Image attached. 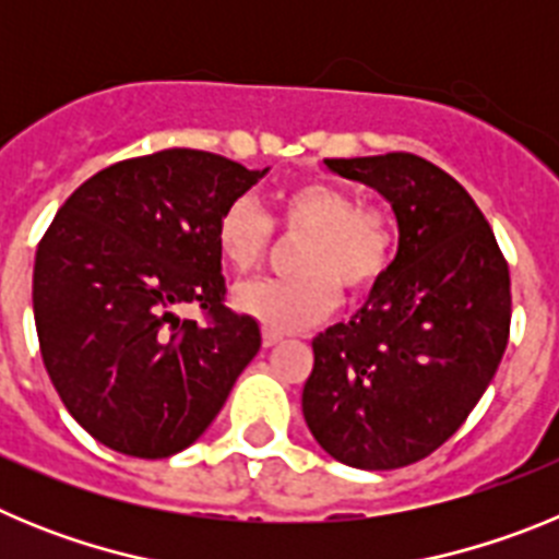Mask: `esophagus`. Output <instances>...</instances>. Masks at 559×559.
<instances>
[{"label": "esophagus", "mask_w": 559, "mask_h": 559, "mask_svg": "<svg viewBox=\"0 0 559 559\" xmlns=\"http://www.w3.org/2000/svg\"><path fill=\"white\" fill-rule=\"evenodd\" d=\"M280 341H283V335L271 333V330H263V347H276Z\"/></svg>", "instance_id": "obj_1"}]
</instances>
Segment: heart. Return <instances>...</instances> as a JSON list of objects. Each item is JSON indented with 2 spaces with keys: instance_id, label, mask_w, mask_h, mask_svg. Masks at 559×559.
I'll return each mask as SVG.
<instances>
[{
  "instance_id": "heart-1",
  "label": "heart",
  "mask_w": 559,
  "mask_h": 559,
  "mask_svg": "<svg viewBox=\"0 0 559 559\" xmlns=\"http://www.w3.org/2000/svg\"><path fill=\"white\" fill-rule=\"evenodd\" d=\"M274 224L302 237L296 251L299 276L251 280L237 285L235 308L271 333H296L322 322L347 294H367L386 276L397 249V229L386 210L364 206L358 195L328 181H299L276 192L274 212L240 195L221 212L215 243L226 269L249 274L274 246Z\"/></svg>"
}]
</instances>
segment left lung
Wrapping results in <instances>:
<instances>
[{"label":"left lung","mask_w":559,"mask_h":559,"mask_svg":"<svg viewBox=\"0 0 559 559\" xmlns=\"http://www.w3.org/2000/svg\"><path fill=\"white\" fill-rule=\"evenodd\" d=\"M392 204L400 249L367 305L313 338L302 414L341 464L394 471L445 445L510 341V265L453 176L414 153L324 159Z\"/></svg>","instance_id":"left-lung-1"}]
</instances>
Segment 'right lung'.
<instances>
[{
	"label": "right lung",
	"instance_id": "right-lung-1",
	"mask_svg": "<svg viewBox=\"0 0 559 559\" xmlns=\"http://www.w3.org/2000/svg\"><path fill=\"white\" fill-rule=\"evenodd\" d=\"M263 176L190 147L122 159L83 181L44 231L33 269L44 367L111 451H185L260 349L254 319L224 305L215 226ZM185 304L205 310L204 325L175 316Z\"/></svg>",
	"mask_w": 559,
	"mask_h": 559
}]
</instances>
